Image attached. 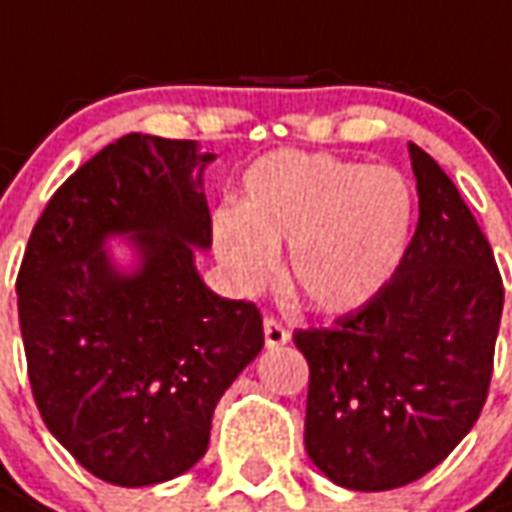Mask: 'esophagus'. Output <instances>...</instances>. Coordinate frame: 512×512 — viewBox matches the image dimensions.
<instances>
[{"label": "esophagus", "mask_w": 512, "mask_h": 512, "mask_svg": "<svg viewBox=\"0 0 512 512\" xmlns=\"http://www.w3.org/2000/svg\"><path fill=\"white\" fill-rule=\"evenodd\" d=\"M263 332H266L268 348H279V345H285L290 340L288 326H282L277 318H266V321H263Z\"/></svg>", "instance_id": "esophagus-1"}]
</instances>
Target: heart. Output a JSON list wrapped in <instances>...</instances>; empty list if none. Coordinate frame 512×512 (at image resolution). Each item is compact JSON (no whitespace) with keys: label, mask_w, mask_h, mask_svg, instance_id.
Returning <instances> with one entry per match:
<instances>
[{"label":"heart","mask_w":512,"mask_h":512,"mask_svg":"<svg viewBox=\"0 0 512 512\" xmlns=\"http://www.w3.org/2000/svg\"><path fill=\"white\" fill-rule=\"evenodd\" d=\"M417 194L395 167L279 150L244 178V202L213 219V244L244 288H263L277 249L310 307L351 312L378 296L406 257Z\"/></svg>","instance_id":"obj_1"}]
</instances>
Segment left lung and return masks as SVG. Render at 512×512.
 I'll return each instance as SVG.
<instances>
[{
    "mask_svg": "<svg viewBox=\"0 0 512 512\" xmlns=\"http://www.w3.org/2000/svg\"><path fill=\"white\" fill-rule=\"evenodd\" d=\"M419 219L403 263L329 329H296L310 365L304 447L332 483L389 491L450 455L480 417L505 288L447 172L408 145Z\"/></svg>",
    "mask_w": 512,
    "mask_h": 512,
    "instance_id": "obj_1",
    "label": "left lung"
}]
</instances>
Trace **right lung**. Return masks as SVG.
Returning a JSON list of instances; mask_svg holds the SVG:
<instances>
[{
  "label": "right lung",
  "instance_id": "1",
  "mask_svg": "<svg viewBox=\"0 0 512 512\" xmlns=\"http://www.w3.org/2000/svg\"><path fill=\"white\" fill-rule=\"evenodd\" d=\"M208 161L191 139L120 136L54 191L18 268L40 417L104 483L142 488L189 472L219 397L263 348L255 304L216 296L194 268L191 246L213 235L197 189ZM115 232L143 252L131 278L103 255Z\"/></svg>",
  "mask_w": 512,
  "mask_h": 512
}]
</instances>
